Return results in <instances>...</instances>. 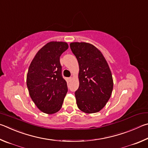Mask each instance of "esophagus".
I'll return each mask as SVG.
<instances>
[{"instance_id": "34e87169", "label": "esophagus", "mask_w": 148, "mask_h": 148, "mask_svg": "<svg viewBox=\"0 0 148 148\" xmlns=\"http://www.w3.org/2000/svg\"><path fill=\"white\" fill-rule=\"evenodd\" d=\"M71 80H72V78H71V77H69V78L67 79V81H68V82H70V81H71Z\"/></svg>"}]
</instances>
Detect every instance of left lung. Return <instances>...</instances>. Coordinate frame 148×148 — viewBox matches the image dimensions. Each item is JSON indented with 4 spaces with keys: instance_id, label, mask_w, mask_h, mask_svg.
I'll use <instances>...</instances> for the list:
<instances>
[{
    "instance_id": "obj_1",
    "label": "left lung",
    "mask_w": 148,
    "mask_h": 148,
    "mask_svg": "<svg viewBox=\"0 0 148 148\" xmlns=\"http://www.w3.org/2000/svg\"><path fill=\"white\" fill-rule=\"evenodd\" d=\"M79 62V87L75 93L77 107L87 114L98 112L109 100L113 90L112 73L99 49L91 43L72 42Z\"/></svg>"
}]
</instances>
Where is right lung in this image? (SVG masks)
I'll return each instance as SVG.
<instances>
[{"mask_svg":"<svg viewBox=\"0 0 148 148\" xmlns=\"http://www.w3.org/2000/svg\"><path fill=\"white\" fill-rule=\"evenodd\" d=\"M64 41H50L38 51L28 67L27 85L38 109L47 114L60 110L67 92L60 56L68 49Z\"/></svg>","mask_w":148,"mask_h":148,"instance_id":"add662e5","label":"right lung"}]
</instances>
